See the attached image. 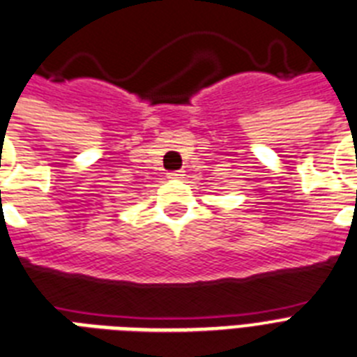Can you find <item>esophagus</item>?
I'll list each match as a JSON object with an SVG mask.
<instances>
[{
  "label": "esophagus",
  "instance_id": "obj_1",
  "mask_svg": "<svg viewBox=\"0 0 357 357\" xmlns=\"http://www.w3.org/2000/svg\"><path fill=\"white\" fill-rule=\"evenodd\" d=\"M185 174L183 172H169V176L167 178L169 179H179V178H183Z\"/></svg>",
  "mask_w": 357,
  "mask_h": 357
}]
</instances>
